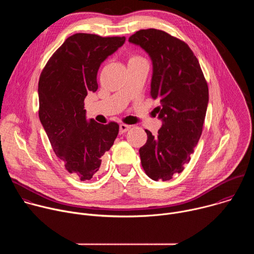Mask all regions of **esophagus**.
I'll use <instances>...</instances> for the list:
<instances>
[{
	"mask_svg": "<svg viewBox=\"0 0 254 254\" xmlns=\"http://www.w3.org/2000/svg\"><path fill=\"white\" fill-rule=\"evenodd\" d=\"M130 126H127V125H125V124H122L121 126H120V133H125V132H127V130H129L130 129Z\"/></svg>",
	"mask_w": 254,
	"mask_h": 254,
	"instance_id": "obj_1",
	"label": "esophagus"
}]
</instances>
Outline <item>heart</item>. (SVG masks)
I'll use <instances>...</instances> for the list:
<instances>
[{"mask_svg":"<svg viewBox=\"0 0 254 254\" xmlns=\"http://www.w3.org/2000/svg\"><path fill=\"white\" fill-rule=\"evenodd\" d=\"M144 58H142L141 56L139 55H130L128 57V63L129 62H134V61H139V60H143Z\"/></svg>","mask_w":254,"mask_h":254,"instance_id":"obj_1","label":"heart"}]
</instances>
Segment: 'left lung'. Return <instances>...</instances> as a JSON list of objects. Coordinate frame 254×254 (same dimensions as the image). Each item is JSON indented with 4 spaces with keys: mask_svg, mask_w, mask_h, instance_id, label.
<instances>
[{
    "mask_svg": "<svg viewBox=\"0 0 254 254\" xmlns=\"http://www.w3.org/2000/svg\"><path fill=\"white\" fill-rule=\"evenodd\" d=\"M128 41L140 46L153 62L151 96L161 105L157 135L146 129L147 142L139 149L141 166L154 181L171 180L190 162L202 133L209 100L199 61L182 40L157 29L139 30Z\"/></svg>",
    "mask_w": 254,
    "mask_h": 254,
    "instance_id": "left-lung-1",
    "label": "left lung"
}]
</instances>
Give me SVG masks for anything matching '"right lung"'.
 Wrapping results in <instances>:
<instances>
[{
    "mask_svg": "<svg viewBox=\"0 0 254 254\" xmlns=\"http://www.w3.org/2000/svg\"><path fill=\"white\" fill-rule=\"evenodd\" d=\"M126 37L76 33L54 52L41 72L39 119L56 156L81 181L98 172L120 126L86 120L84 98L98 88L100 64L124 45Z\"/></svg>",
    "mask_w": 254,
    "mask_h": 254,
    "instance_id": "right-lung-1",
    "label": "right lung"
}]
</instances>
